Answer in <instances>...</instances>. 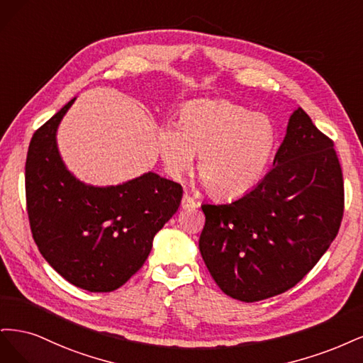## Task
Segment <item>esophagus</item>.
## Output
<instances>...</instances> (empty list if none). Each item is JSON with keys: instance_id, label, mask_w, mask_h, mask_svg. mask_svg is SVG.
Returning a JSON list of instances; mask_svg holds the SVG:
<instances>
[{"instance_id": "esophagus-1", "label": "esophagus", "mask_w": 363, "mask_h": 363, "mask_svg": "<svg viewBox=\"0 0 363 363\" xmlns=\"http://www.w3.org/2000/svg\"><path fill=\"white\" fill-rule=\"evenodd\" d=\"M181 206H182V209H191V208L197 206V202L194 201L191 196L184 194L182 196V201H181Z\"/></svg>"}]
</instances>
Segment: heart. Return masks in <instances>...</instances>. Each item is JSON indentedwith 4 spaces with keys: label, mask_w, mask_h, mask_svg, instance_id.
Here are the masks:
<instances>
[{
    "label": "heart",
    "mask_w": 363,
    "mask_h": 363,
    "mask_svg": "<svg viewBox=\"0 0 363 363\" xmlns=\"http://www.w3.org/2000/svg\"><path fill=\"white\" fill-rule=\"evenodd\" d=\"M279 128L272 118L226 99H197L179 111V125L160 130L166 170L179 177L199 157L197 177L209 196L237 199L252 191L273 164Z\"/></svg>",
    "instance_id": "b5f03b06"
}]
</instances>
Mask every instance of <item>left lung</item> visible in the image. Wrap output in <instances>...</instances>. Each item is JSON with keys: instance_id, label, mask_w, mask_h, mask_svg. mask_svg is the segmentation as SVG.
<instances>
[{"instance_id": "1", "label": "left lung", "mask_w": 363, "mask_h": 363, "mask_svg": "<svg viewBox=\"0 0 363 363\" xmlns=\"http://www.w3.org/2000/svg\"><path fill=\"white\" fill-rule=\"evenodd\" d=\"M333 146L298 107L265 178L230 203L202 205L199 249L225 294L245 303L282 294L329 249L344 216Z\"/></svg>"}]
</instances>
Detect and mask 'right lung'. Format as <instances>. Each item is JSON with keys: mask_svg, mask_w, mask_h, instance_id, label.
I'll use <instances>...</instances> for the list:
<instances>
[{"mask_svg": "<svg viewBox=\"0 0 363 363\" xmlns=\"http://www.w3.org/2000/svg\"><path fill=\"white\" fill-rule=\"evenodd\" d=\"M74 101L33 134L27 213L34 242L58 274L90 292H110L142 268L155 233L178 211L182 186L152 172L116 186L79 182L65 167L55 142Z\"/></svg>", "mask_w": 363, "mask_h": 363, "instance_id": "1", "label": "right lung"}]
</instances>
